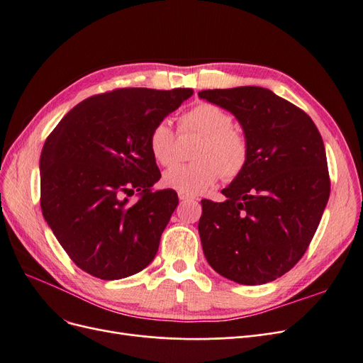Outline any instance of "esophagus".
<instances>
[{
	"label": "esophagus",
	"instance_id": "34e87169",
	"mask_svg": "<svg viewBox=\"0 0 363 363\" xmlns=\"http://www.w3.org/2000/svg\"><path fill=\"white\" fill-rule=\"evenodd\" d=\"M179 199H180V201H186V200H191L192 196L191 195H188V194H183V192H179Z\"/></svg>",
	"mask_w": 363,
	"mask_h": 363
}]
</instances>
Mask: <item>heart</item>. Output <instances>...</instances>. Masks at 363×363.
I'll use <instances>...</instances> for the list:
<instances>
[{"label":"heart","instance_id":"obj_1","mask_svg":"<svg viewBox=\"0 0 363 363\" xmlns=\"http://www.w3.org/2000/svg\"><path fill=\"white\" fill-rule=\"evenodd\" d=\"M180 133H199L194 162L175 164L163 174V184L188 195H199L213 186L221 175L235 180L242 174L250 159L248 139L233 128V116L213 103H199L180 116ZM151 156L169 167L177 160V135L167 121H160L148 135Z\"/></svg>","mask_w":363,"mask_h":363}]
</instances>
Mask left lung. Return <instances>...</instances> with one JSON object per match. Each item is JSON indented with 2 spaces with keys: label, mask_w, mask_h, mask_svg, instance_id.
<instances>
[{
  "label": "left lung",
  "mask_w": 363,
  "mask_h": 363,
  "mask_svg": "<svg viewBox=\"0 0 363 363\" xmlns=\"http://www.w3.org/2000/svg\"><path fill=\"white\" fill-rule=\"evenodd\" d=\"M199 96L232 112L250 145L245 171L223 189L227 200L201 201L204 256L236 283L276 280L303 257L330 195L323 138L309 115L265 87Z\"/></svg>",
  "instance_id": "left-lung-1"
}]
</instances>
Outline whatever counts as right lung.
<instances>
[{"label":"right lung","instance_id":"right-lung-1","mask_svg":"<svg viewBox=\"0 0 363 363\" xmlns=\"http://www.w3.org/2000/svg\"><path fill=\"white\" fill-rule=\"evenodd\" d=\"M192 89L125 87L94 95L63 116L40 155V207L77 267L101 280L147 268L179 204L151 191L160 171L148 135ZM140 192L130 203L128 196Z\"/></svg>","mask_w":363,"mask_h":363}]
</instances>
